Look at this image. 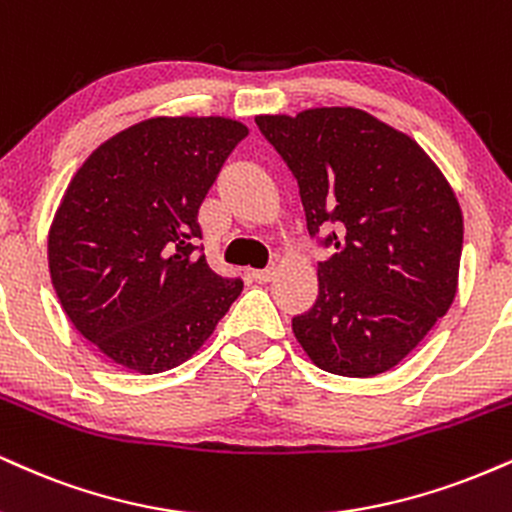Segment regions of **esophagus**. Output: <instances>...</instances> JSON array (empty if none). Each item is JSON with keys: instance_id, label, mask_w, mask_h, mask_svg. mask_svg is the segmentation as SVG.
Here are the masks:
<instances>
[{"instance_id": "34e87169", "label": "esophagus", "mask_w": 512, "mask_h": 512, "mask_svg": "<svg viewBox=\"0 0 512 512\" xmlns=\"http://www.w3.org/2000/svg\"><path fill=\"white\" fill-rule=\"evenodd\" d=\"M276 274V267H267V269H252V279L260 281V283H267L272 281Z\"/></svg>"}]
</instances>
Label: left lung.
Returning <instances> with one entry per match:
<instances>
[{"instance_id": "8db88e82", "label": "left lung", "mask_w": 512, "mask_h": 512, "mask_svg": "<svg viewBox=\"0 0 512 512\" xmlns=\"http://www.w3.org/2000/svg\"><path fill=\"white\" fill-rule=\"evenodd\" d=\"M298 178L307 231L334 255L293 334L319 369L377 377L420 346L458 293L463 212L434 159L377 116L315 107L255 116Z\"/></svg>"}]
</instances>
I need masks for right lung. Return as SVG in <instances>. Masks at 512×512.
Wrapping results in <instances>:
<instances>
[{"label":"right lung","mask_w":512,"mask_h":512,"mask_svg":"<svg viewBox=\"0 0 512 512\" xmlns=\"http://www.w3.org/2000/svg\"><path fill=\"white\" fill-rule=\"evenodd\" d=\"M245 135L229 116H155L104 140L73 174L49 226V276L78 334L116 365H183L243 291L195 243L197 209Z\"/></svg>","instance_id":"1"}]
</instances>
